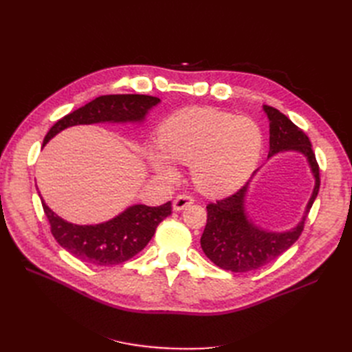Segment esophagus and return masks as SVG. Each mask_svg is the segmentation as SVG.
<instances>
[{
    "instance_id": "34e87169",
    "label": "esophagus",
    "mask_w": 352,
    "mask_h": 352,
    "mask_svg": "<svg viewBox=\"0 0 352 352\" xmlns=\"http://www.w3.org/2000/svg\"><path fill=\"white\" fill-rule=\"evenodd\" d=\"M194 202V198L190 195H186V194H182V195H177L175 199H173V211H182L184 208H186L188 206H190Z\"/></svg>"
}]
</instances>
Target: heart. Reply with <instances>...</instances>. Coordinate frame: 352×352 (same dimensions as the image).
Wrapping results in <instances>:
<instances>
[{
    "label": "heart",
    "instance_id": "b5f03b06",
    "mask_svg": "<svg viewBox=\"0 0 352 352\" xmlns=\"http://www.w3.org/2000/svg\"><path fill=\"white\" fill-rule=\"evenodd\" d=\"M158 146L146 148V162L164 180L177 175L173 162L190 164L197 188L221 197L236 190L257 166L263 135L247 117L206 107L184 109L158 127Z\"/></svg>",
    "mask_w": 352,
    "mask_h": 352
}]
</instances>
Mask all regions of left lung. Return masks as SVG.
<instances>
[{"label":"left lung","mask_w":352,"mask_h":352,"mask_svg":"<svg viewBox=\"0 0 352 352\" xmlns=\"http://www.w3.org/2000/svg\"><path fill=\"white\" fill-rule=\"evenodd\" d=\"M263 110L267 116L270 127V151L267 158L286 151L302 154L314 177V188L302 219L298 221L296 226L285 232L263 229L250 217L245 199L251 180L238 192L207 206V225L201 236V248L220 269L235 273L260 269L292 247L301 235L308 211L320 188L318 164L308 136L279 110L269 105H263ZM257 172L258 168L255 170L252 177Z\"/></svg>","instance_id":"1"}]
</instances>
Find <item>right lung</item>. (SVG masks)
<instances>
[{
	"mask_svg": "<svg viewBox=\"0 0 352 352\" xmlns=\"http://www.w3.org/2000/svg\"><path fill=\"white\" fill-rule=\"evenodd\" d=\"M158 102L160 98L150 95H102L60 119L45 135L42 146L72 126L142 123ZM41 202L56 241L73 257L94 265H113L132 258L151 241L160 223L172 214L170 201L160 207L135 204L98 225H74L57 216L42 197Z\"/></svg>",
	"mask_w": 352,
	"mask_h": 352,
	"instance_id": "right-lung-1",
	"label": "right lung"
}]
</instances>
